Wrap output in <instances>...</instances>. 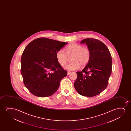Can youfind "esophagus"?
<instances>
[{
  "instance_id": "1",
  "label": "esophagus",
  "mask_w": 131,
  "mask_h": 131,
  "mask_svg": "<svg viewBox=\"0 0 131 131\" xmlns=\"http://www.w3.org/2000/svg\"><path fill=\"white\" fill-rule=\"evenodd\" d=\"M71 73V72H70V71H68V75H70Z\"/></svg>"
}]
</instances>
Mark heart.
I'll list each match as a JSON object with an SVG mask.
<instances>
[{"mask_svg": "<svg viewBox=\"0 0 131 131\" xmlns=\"http://www.w3.org/2000/svg\"><path fill=\"white\" fill-rule=\"evenodd\" d=\"M65 52L59 50L56 53V57L58 63L63 66L66 64L69 57H72V62L64 67L65 69L69 71L77 70L80 68L81 65L85 66L90 61L91 52L90 49L78 43H72L65 48Z\"/></svg>", "mask_w": 131, "mask_h": 131, "instance_id": "1", "label": "heart"}]
</instances>
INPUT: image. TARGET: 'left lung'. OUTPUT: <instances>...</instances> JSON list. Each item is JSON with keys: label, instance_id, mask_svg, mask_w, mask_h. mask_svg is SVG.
I'll list each match as a JSON object with an SVG mask.
<instances>
[{"label": "left lung", "instance_id": "8db88e82", "mask_svg": "<svg viewBox=\"0 0 131 131\" xmlns=\"http://www.w3.org/2000/svg\"><path fill=\"white\" fill-rule=\"evenodd\" d=\"M91 52L89 62L83 69L77 72V78L74 86L80 95L92 97L98 95L107 86L111 75L112 60L107 47L94 38L83 40Z\"/></svg>", "mask_w": 131, "mask_h": 131}]
</instances>
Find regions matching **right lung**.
Here are the masks:
<instances>
[{
	"label": "right lung",
	"mask_w": 131,
	"mask_h": 131,
	"mask_svg": "<svg viewBox=\"0 0 131 131\" xmlns=\"http://www.w3.org/2000/svg\"><path fill=\"white\" fill-rule=\"evenodd\" d=\"M67 43L41 38L25 47L21 58L20 71L24 84L33 95L49 97L57 91L67 71L58 63L56 53Z\"/></svg>",
	"instance_id": "right-lung-1"
}]
</instances>
